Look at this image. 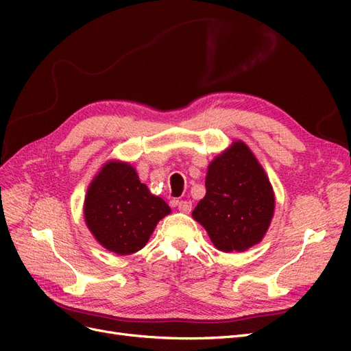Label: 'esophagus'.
Listing matches in <instances>:
<instances>
[{"instance_id":"obj_1","label":"esophagus","mask_w":351,"mask_h":351,"mask_svg":"<svg viewBox=\"0 0 351 351\" xmlns=\"http://www.w3.org/2000/svg\"><path fill=\"white\" fill-rule=\"evenodd\" d=\"M177 208H178V210H182V212H186V214H189V212L192 210V202L180 200L178 204H177Z\"/></svg>"}]
</instances>
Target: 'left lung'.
<instances>
[{
	"label": "left lung",
	"instance_id": "obj_1",
	"mask_svg": "<svg viewBox=\"0 0 351 351\" xmlns=\"http://www.w3.org/2000/svg\"><path fill=\"white\" fill-rule=\"evenodd\" d=\"M206 195L193 210L214 246L244 252L262 240L274 215V193L267 174L243 142L210 162Z\"/></svg>",
	"mask_w": 351,
	"mask_h": 351
}]
</instances>
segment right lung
I'll use <instances>...</instances> for the list:
<instances>
[{"instance_id":"1","label":"right lung","mask_w":351,"mask_h":351,"mask_svg":"<svg viewBox=\"0 0 351 351\" xmlns=\"http://www.w3.org/2000/svg\"><path fill=\"white\" fill-rule=\"evenodd\" d=\"M168 214L165 202L151 195L134 168L123 162L105 165L84 199V219L92 234L117 254L141 250Z\"/></svg>"}]
</instances>
